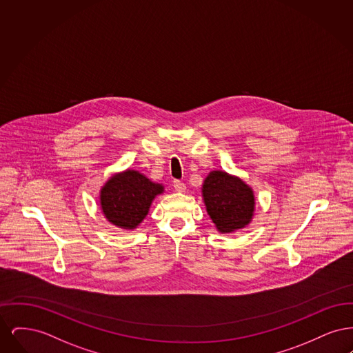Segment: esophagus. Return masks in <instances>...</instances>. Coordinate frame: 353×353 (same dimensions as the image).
I'll use <instances>...</instances> for the list:
<instances>
[{"instance_id":"1","label":"esophagus","mask_w":353,"mask_h":353,"mask_svg":"<svg viewBox=\"0 0 353 353\" xmlns=\"http://www.w3.org/2000/svg\"><path fill=\"white\" fill-rule=\"evenodd\" d=\"M173 186H174V190L176 192H180V193H183L186 190V186H185L184 183H181V181H179V180H176L174 183H173Z\"/></svg>"}]
</instances>
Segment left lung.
Here are the masks:
<instances>
[{
    "label": "left lung",
    "mask_w": 353,
    "mask_h": 353,
    "mask_svg": "<svg viewBox=\"0 0 353 353\" xmlns=\"http://www.w3.org/2000/svg\"><path fill=\"white\" fill-rule=\"evenodd\" d=\"M202 199L219 233H234L254 217L255 196L250 185L225 170H210L203 180Z\"/></svg>",
    "instance_id": "8db88e82"
}]
</instances>
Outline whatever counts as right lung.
<instances>
[{
    "instance_id": "1",
    "label": "right lung",
    "mask_w": 353,
    "mask_h": 353,
    "mask_svg": "<svg viewBox=\"0 0 353 353\" xmlns=\"http://www.w3.org/2000/svg\"><path fill=\"white\" fill-rule=\"evenodd\" d=\"M164 193V185L134 169L112 174L99 192L104 219L124 230H134L147 217L152 202Z\"/></svg>"
}]
</instances>
